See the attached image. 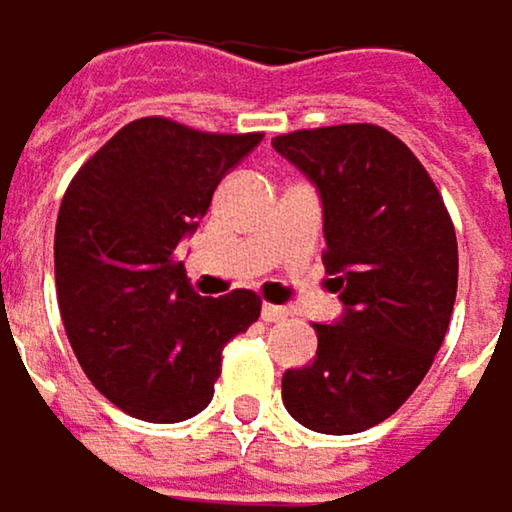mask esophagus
<instances>
[{"label": "esophagus", "instance_id": "34e87169", "mask_svg": "<svg viewBox=\"0 0 512 512\" xmlns=\"http://www.w3.org/2000/svg\"><path fill=\"white\" fill-rule=\"evenodd\" d=\"M286 316H289L286 307H277V304H265V307H262V319H265V322H283Z\"/></svg>", "mask_w": 512, "mask_h": 512}]
</instances>
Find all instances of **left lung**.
I'll return each mask as SVG.
<instances>
[{
	"mask_svg": "<svg viewBox=\"0 0 512 512\" xmlns=\"http://www.w3.org/2000/svg\"><path fill=\"white\" fill-rule=\"evenodd\" d=\"M322 193L325 271L346 304L313 325V364L283 376L307 429L352 435L387 420L429 373L450 328L459 250L447 205L414 151L379 125L274 136Z\"/></svg>",
	"mask_w": 512,
	"mask_h": 512,
	"instance_id": "left-lung-1",
	"label": "left lung"
}]
</instances>
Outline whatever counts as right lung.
Instances as JSON below:
<instances>
[{
	"mask_svg": "<svg viewBox=\"0 0 512 512\" xmlns=\"http://www.w3.org/2000/svg\"><path fill=\"white\" fill-rule=\"evenodd\" d=\"M259 139L145 116L107 139L62 196L53 244L62 325L89 382L130 417L199 414L223 346L262 313L250 289L196 295L175 256L220 178Z\"/></svg>",
	"mask_w": 512,
	"mask_h": 512,
	"instance_id": "1",
	"label": "right lung"
}]
</instances>
